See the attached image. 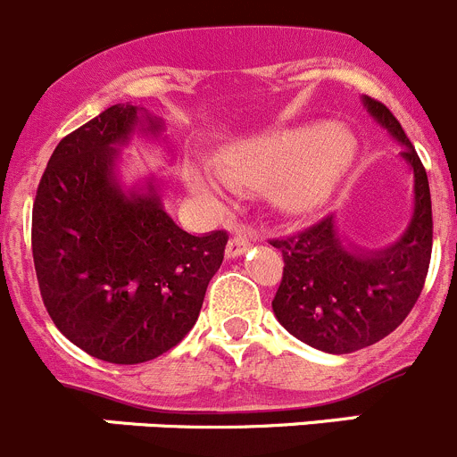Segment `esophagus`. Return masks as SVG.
<instances>
[{
    "label": "esophagus",
    "instance_id": "esophagus-1",
    "mask_svg": "<svg viewBox=\"0 0 457 457\" xmlns=\"http://www.w3.org/2000/svg\"><path fill=\"white\" fill-rule=\"evenodd\" d=\"M251 245H253V237L245 231H237L236 236L228 240V245H226V255H228V258H237V255L246 253V251L251 249Z\"/></svg>",
    "mask_w": 457,
    "mask_h": 457
}]
</instances>
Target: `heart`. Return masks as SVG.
I'll use <instances>...</instances> for the list:
<instances>
[{
    "label": "heart",
    "instance_id": "obj_1",
    "mask_svg": "<svg viewBox=\"0 0 457 457\" xmlns=\"http://www.w3.org/2000/svg\"><path fill=\"white\" fill-rule=\"evenodd\" d=\"M354 154L356 145L345 129L303 125L236 143L224 152L221 170L188 166L186 177L206 197L224 199L233 186L271 190L280 211L307 215L328 202Z\"/></svg>",
    "mask_w": 457,
    "mask_h": 457
}]
</instances>
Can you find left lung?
<instances>
[{
	"label": "left lung",
	"instance_id": "8db88e82",
	"mask_svg": "<svg viewBox=\"0 0 457 457\" xmlns=\"http://www.w3.org/2000/svg\"><path fill=\"white\" fill-rule=\"evenodd\" d=\"M363 105L406 147L402 159L415 179V206L406 233L388 249H359L343 242L334 215H328L296 236L271 240L285 260L273 314L287 332L329 354H350L397 329L420 298L431 262L427 170L393 112L368 96Z\"/></svg>",
	"mask_w": 457,
	"mask_h": 457
}]
</instances>
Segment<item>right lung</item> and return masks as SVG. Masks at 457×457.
<instances>
[{
    "mask_svg": "<svg viewBox=\"0 0 457 457\" xmlns=\"http://www.w3.org/2000/svg\"><path fill=\"white\" fill-rule=\"evenodd\" d=\"M161 132L163 120L143 107H107L58 143L33 204V262L51 320L119 366L156 359L193 329L228 242L226 231L177 226L156 179L120 186V147Z\"/></svg>",
    "mask_w": 457,
    "mask_h": 457,
    "instance_id": "right-lung-1",
    "label": "right lung"
}]
</instances>
